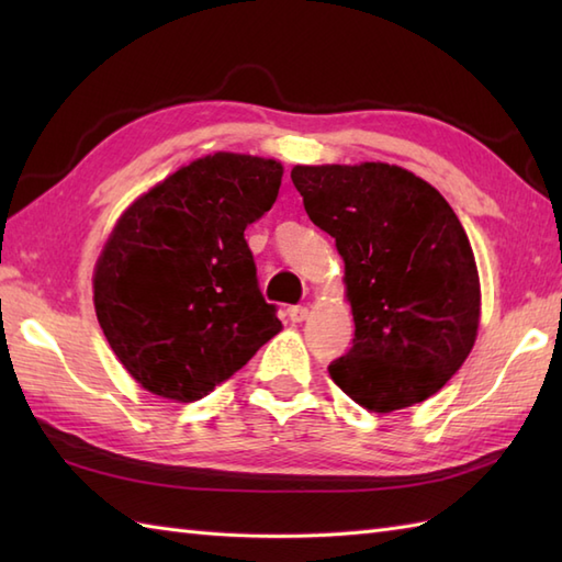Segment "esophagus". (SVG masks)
<instances>
[{"label": "esophagus", "instance_id": "34e87169", "mask_svg": "<svg viewBox=\"0 0 562 562\" xmlns=\"http://www.w3.org/2000/svg\"><path fill=\"white\" fill-rule=\"evenodd\" d=\"M288 316H290V321H294V324H302V321L308 318V308L306 306H290Z\"/></svg>", "mask_w": 562, "mask_h": 562}]
</instances>
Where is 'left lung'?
I'll return each instance as SVG.
<instances>
[{
	"instance_id": "left-lung-1",
	"label": "left lung",
	"mask_w": 562,
	"mask_h": 562,
	"mask_svg": "<svg viewBox=\"0 0 562 562\" xmlns=\"http://www.w3.org/2000/svg\"><path fill=\"white\" fill-rule=\"evenodd\" d=\"M318 229L336 238L355 340L330 379L374 413L432 396L469 357L481 321L475 258L449 202L401 166H294Z\"/></svg>"
}]
</instances>
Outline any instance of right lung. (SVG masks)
Wrapping results in <instances>:
<instances>
[{"mask_svg": "<svg viewBox=\"0 0 562 562\" xmlns=\"http://www.w3.org/2000/svg\"><path fill=\"white\" fill-rule=\"evenodd\" d=\"M282 164L220 151L130 205L93 272V306L117 360L161 398L193 403L238 372L282 324L244 238Z\"/></svg>", "mask_w": 562, "mask_h": 562, "instance_id": "obj_1", "label": "right lung"}]
</instances>
